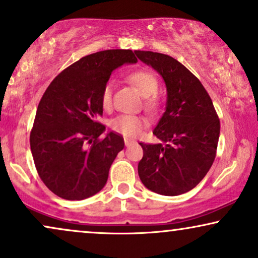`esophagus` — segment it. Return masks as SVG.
I'll use <instances>...</instances> for the list:
<instances>
[{
    "mask_svg": "<svg viewBox=\"0 0 258 258\" xmlns=\"http://www.w3.org/2000/svg\"><path fill=\"white\" fill-rule=\"evenodd\" d=\"M136 141H133V139H128V138H125V145L126 147H130V145L135 144Z\"/></svg>",
    "mask_w": 258,
    "mask_h": 258,
    "instance_id": "obj_1",
    "label": "esophagus"
}]
</instances>
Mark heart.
<instances>
[{"mask_svg": "<svg viewBox=\"0 0 258 258\" xmlns=\"http://www.w3.org/2000/svg\"><path fill=\"white\" fill-rule=\"evenodd\" d=\"M131 82L142 96H144V108L149 113L156 114L160 109L161 101L159 95V80L149 71H137L130 76ZM113 86L114 83L109 80L105 83L101 92V104L103 109L109 110L113 104ZM148 125L145 117L139 115H117L110 120L109 126L114 132L120 133L123 137H137Z\"/></svg>", "mask_w": 258, "mask_h": 258, "instance_id": "1", "label": "heart"}]
</instances>
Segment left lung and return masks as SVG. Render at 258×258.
Masks as SVG:
<instances>
[{
	"mask_svg": "<svg viewBox=\"0 0 258 258\" xmlns=\"http://www.w3.org/2000/svg\"><path fill=\"white\" fill-rule=\"evenodd\" d=\"M135 52L160 73L167 88L166 111L153 132L161 143H139V178L149 190L178 196L209 172L218 149L219 116L207 90L184 64L160 52Z\"/></svg>",
	"mask_w": 258,
	"mask_h": 258,
	"instance_id": "8db88e82",
	"label": "left lung"
}]
</instances>
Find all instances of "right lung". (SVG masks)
Wrapping results in <instances>:
<instances>
[{"label": "right lung", "instance_id": "1", "mask_svg": "<svg viewBox=\"0 0 258 258\" xmlns=\"http://www.w3.org/2000/svg\"><path fill=\"white\" fill-rule=\"evenodd\" d=\"M136 62L132 50L95 52L62 71L45 90L30 145L39 178L56 196L80 201L104 187L125 142L114 132L99 139L105 131L98 121L101 92L115 68Z\"/></svg>", "mask_w": 258, "mask_h": 258}]
</instances>
